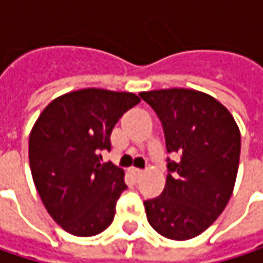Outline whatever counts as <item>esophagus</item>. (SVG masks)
Instances as JSON below:
<instances>
[{
    "mask_svg": "<svg viewBox=\"0 0 263 263\" xmlns=\"http://www.w3.org/2000/svg\"><path fill=\"white\" fill-rule=\"evenodd\" d=\"M129 172H131V175L134 177V178H135V180H140V178L143 177V174H144L143 171H140V169H135V167H131V169H129Z\"/></svg>",
    "mask_w": 263,
    "mask_h": 263,
    "instance_id": "esophagus-1",
    "label": "esophagus"
}]
</instances>
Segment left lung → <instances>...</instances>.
Segmentation results:
<instances>
[{"label":"left lung","mask_w":263,"mask_h":263,"mask_svg":"<svg viewBox=\"0 0 263 263\" xmlns=\"http://www.w3.org/2000/svg\"><path fill=\"white\" fill-rule=\"evenodd\" d=\"M161 120L169 175L160 196L144 201L151 227L185 240L201 235L224 212L236 181L240 132L230 111L215 97L185 88L140 92Z\"/></svg>","instance_id":"8db88e82"}]
</instances>
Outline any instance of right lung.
<instances>
[{
    "mask_svg": "<svg viewBox=\"0 0 263 263\" xmlns=\"http://www.w3.org/2000/svg\"><path fill=\"white\" fill-rule=\"evenodd\" d=\"M140 102L134 92L85 88L45 106L28 140L30 171L50 216L70 235L106 230L126 189L123 169L100 163L119 119Z\"/></svg>",
    "mask_w": 263,
    "mask_h": 263,
    "instance_id": "1",
    "label": "right lung"
}]
</instances>
